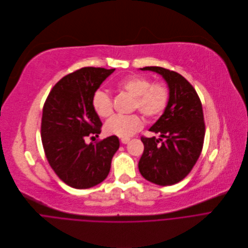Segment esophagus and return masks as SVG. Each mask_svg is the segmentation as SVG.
<instances>
[{"label":"esophagus","instance_id":"obj_1","mask_svg":"<svg viewBox=\"0 0 248 248\" xmlns=\"http://www.w3.org/2000/svg\"><path fill=\"white\" fill-rule=\"evenodd\" d=\"M129 140H130L129 138H122V139H121V142H122L123 144H127V143L129 142Z\"/></svg>","mask_w":248,"mask_h":248}]
</instances>
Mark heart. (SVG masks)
<instances>
[{"mask_svg":"<svg viewBox=\"0 0 248 248\" xmlns=\"http://www.w3.org/2000/svg\"><path fill=\"white\" fill-rule=\"evenodd\" d=\"M116 87L133 96V110H138L147 118H155L166 110L170 91L166 84L152 80L142 76H128L119 79ZM92 105L95 113L101 118H107L113 113V102L111 97L103 91L94 92ZM143 127V122L139 115H115L105 124L107 134L127 138Z\"/></svg>","mask_w":248,"mask_h":248,"instance_id":"obj_1","label":"heart"}]
</instances>
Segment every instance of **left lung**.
<instances>
[{
    "label": "left lung",
    "instance_id": "8db88e82",
    "mask_svg": "<svg viewBox=\"0 0 248 248\" xmlns=\"http://www.w3.org/2000/svg\"><path fill=\"white\" fill-rule=\"evenodd\" d=\"M160 74L170 88L164 113L150 128L161 138L141 136L144 151L138 162L141 175L159 186L183 180L201 155L205 124L201 99L190 82L177 72L150 66L140 68Z\"/></svg>",
    "mask_w": 248,
    "mask_h": 248
}]
</instances>
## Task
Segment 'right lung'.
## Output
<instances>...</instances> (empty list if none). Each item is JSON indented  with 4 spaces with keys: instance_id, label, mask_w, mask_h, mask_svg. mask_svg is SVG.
<instances>
[{
    "instance_id": "1",
    "label": "right lung",
    "mask_w": 248,
    "mask_h": 248,
    "mask_svg": "<svg viewBox=\"0 0 248 248\" xmlns=\"http://www.w3.org/2000/svg\"><path fill=\"white\" fill-rule=\"evenodd\" d=\"M115 69L84 67L63 77L48 93L43 108L41 136L44 151L55 174L68 186L89 189L106 179L120 147L116 135L94 144L102 123L92 98Z\"/></svg>"
}]
</instances>
